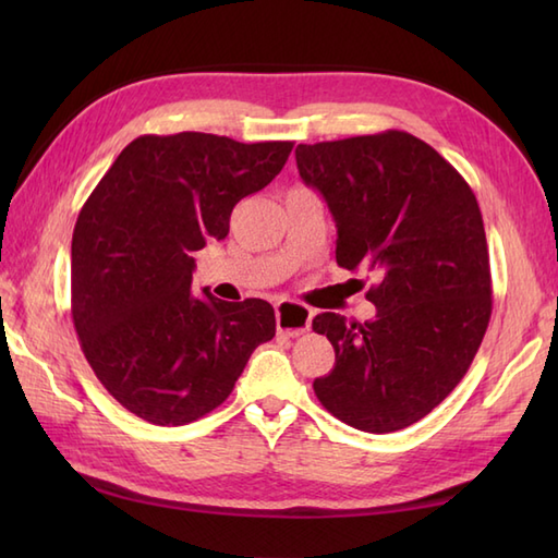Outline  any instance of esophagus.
Listing matches in <instances>:
<instances>
[{
	"label": "esophagus",
	"mask_w": 558,
	"mask_h": 558,
	"mask_svg": "<svg viewBox=\"0 0 558 558\" xmlns=\"http://www.w3.org/2000/svg\"><path fill=\"white\" fill-rule=\"evenodd\" d=\"M314 312L310 306L298 304V302H278L276 304V322H278V333L288 338H298L306 333L312 326Z\"/></svg>",
	"instance_id": "esophagus-1"
}]
</instances>
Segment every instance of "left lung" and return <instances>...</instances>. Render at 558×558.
I'll use <instances>...</instances> for the list:
<instances>
[{"mask_svg": "<svg viewBox=\"0 0 558 558\" xmlns=\"http://www.w3.org/2000/svg\"><path fill=\"white\" fill-rule=\"evenodd\" d=\"M294 158L333 213L338 266L378 278L366 292L372 322L314 318L336 350L314 393L354 429H405L448 398L487 333L492 270L477 198L453 165L398 129L300 144Z\"/></svg>", "mask_w": 558, "mask_h": 558, "instance_id": "8db88e82", "label": "left lung"}]
</instances>
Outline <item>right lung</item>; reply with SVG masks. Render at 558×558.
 Instances as JSON below:
<instances>
[{"instance_id":"right-lung-1","label":"right lung","mask_w":558,"mask_h":558,"mask_svg":"<svg viewBox=\"0 0 558 558\" xmlns=\"http://www.w3.org/2000/svg\"><path fill=\"white\" fill-rule=\"evenodd\" d=\"M292 141L182 132L134 138L83 204L71 240V318L108 393L180 426L222 405L276 336L264 300L192 294L194 254L230 232L232 208L286 165Z\"/></svg>"}]
</instances>
